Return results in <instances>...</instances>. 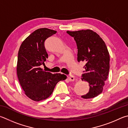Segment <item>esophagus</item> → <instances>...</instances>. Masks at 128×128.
Instances as JSON below:
<instances>
[{"mask_svg": "<svg viewBox=\"0 0 128 128\" xmlns=\"http://www.w3.org/2000/svg\"><path fill=\"white\" fill-rule=\"evenodd\" d=\"M68 80L70 81V82H72V81H74V80H75V78H74V76H72V75L68 76Z\"/></svg>", "mask_w": 128, "mask_h": 128, "instance_id": "1", "label": "esophagus"}]
</instances>
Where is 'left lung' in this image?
I'll return each mask as SVG.
<instances>
[{
    "label": "left lung",
    "instance_id": "8db88e82",
    "mask_svg": "<svg viewBox=\"0 0 128 128\" xmlns=\"http://www.w3.org/2000/svg\"><path fill=\"white\" fill-rule=\"evenodd\" d=\"M74 38L78 48L77 60L86 62L82 80L89 83L90 90L83 98H92L102 92L110 69V55L104 42L90 30L66 31Z\"/></svg>",
    "mask_w": 128,
    "mask_h": 128
}]
</instances>
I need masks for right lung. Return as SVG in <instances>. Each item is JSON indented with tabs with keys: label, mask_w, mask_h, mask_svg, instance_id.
Segmentation results:
<instances>
[{
	"label": "right lung",
	"mask_w": 128,
	"mask_h": 128,
	"mask_svg": "<svg viewBox=\"0 0 128 128\" xmlns=\"http://www.w3.org/2000/svg\"><path fill=\"white\" fill-rule=\"evenodd\" d=\"M56 33V31L47 28L36 30L23 41L18 51V80L25 94L34 101L48 98L58 82L66 78L64 74H52L40 68L48 58L45 41Z\"/></svg>",
	"instance_id": "1"
}]
</instances>
